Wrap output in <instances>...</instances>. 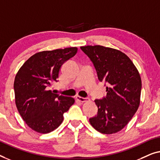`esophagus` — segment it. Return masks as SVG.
<instances>
[{"instance_id":"1","label":"esophagus","mask_w":160,"mask_h":160,"mask_svg":"<svg viewBox=\"0 0 160 160\" xmlns=\"http://www.w3.org/2000/svg\"><path fill=\"white\" fill-rule=\"evenodd\" d=\"M75 98H76V100H78V102H88V101H89L88 98L80 97V96H76Z\"/></svg>"}]
</instances>
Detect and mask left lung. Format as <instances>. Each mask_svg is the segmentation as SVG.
<instances>
[{
	"mask_svg": "<svg viewBox=\"0 0 160 160\" xmlns=\"http://www.w3.org/2000/svg\"><path fill=\"white\" fill-rule=\"evenodd\" d=\"M94 65L98 78L107 84V96L96 99L98 113L91 125L103 134L124 128L140 104L141 79L130 58L120 51L102 46L80 47Z\"/></svg>",
	"mask_w": 160,
	"mask_h": 160,
	"instance_id": "left-lung-1",
	"label": "left lung"
}]
</instances>
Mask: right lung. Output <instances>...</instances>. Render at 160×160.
Here are the masks:
<instances>
[{
	"label": "right lung",
	"instance_id": "right-lung-1",
	"mask_svg": "<svg viewBox=\"0 0 160 160\" xmlns=\"http://www.w3.org/2000/svg\"><path fill=\"white\" fill-rule=\"evenodd\" d=\"M78 48L71 47L38 52L29 58L16 75L15 103L26 124L40 133H48L62 124L64 113L75 99L51 91L61 67L73 57Z\"/></svg>",
	"mask_w": 160,
	"mask_h": 160
}]
</instances>
